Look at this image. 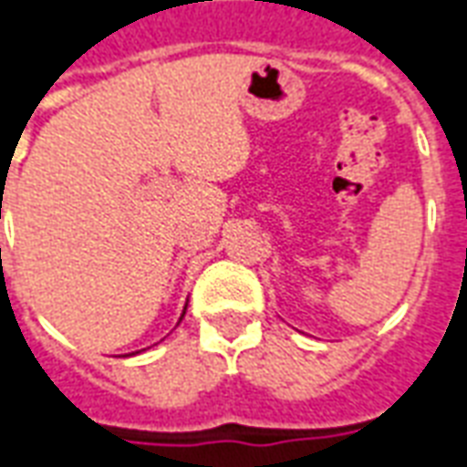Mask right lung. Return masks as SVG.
<instances>
[{"mask_svg": "<svg viewBox=\"0 0 467 467\" xmlns=\"http://www.w3.org/2000/svg\"><path fill=\"white\" fill-rule=\"evenodd\" d=\"M184 310H187V307H184ZM182 317H184V313H182ZM182 317H180V320H182Z\"/></svg>", "mask_w": 467, "mask_h": 467, "instance_id": "obj_1", "label": "right lung"}]
</instances>
